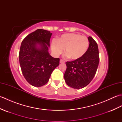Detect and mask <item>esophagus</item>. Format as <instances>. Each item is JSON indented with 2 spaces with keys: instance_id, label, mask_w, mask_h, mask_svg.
I'll list each match as a JSON object with an SVG mask.
<instances>
[{
  "instance_id": "esophagus-1",
  "label": "esophagus",
  "mask_w": 122,
  "mask_h": 122,
  "mask_svg": "<svg viewBox=\"0 0 122 122\" xmlns=\"http://www.w3.org/2000/svg\"><path fill=\"white\" fill-rule=\"evenodd\" d=\"M60 63H65V61H64L63 60H62V59H61L60 60Z\"/></svg>"
}]
</instances>
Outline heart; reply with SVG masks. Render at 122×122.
I'll return each mask as SVG.
<instances>
[{"label":"heart","instance_id":"heart-1","mask_svg":"<svg viewBox=\"0 0 122 122\" xmlns=\"http://www.w3.org/2000/svg\"><path fill=\"white\" fill-rule=\"evenodd\" d=\"M89 46V40L85 36L77 33H66L57 41L53 40L51 48L54 54L59 56L65 49L66 56L72 60L79 59L86 53Z\"/></svg>","mask_w":122,"mask_h":122}]
</instances>
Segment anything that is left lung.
<instances>
[{
	"label": "left lung",
	"mask_w": 122,
	"mask_h": 122,
	"mask_svg": "<svg viewBox=\"0 0 122 122\" xmlns=\"http://www.w3.org/2000/svg\"><path fill=\"white\" fill-rule=\"evenodd\" d=\"M89 46L84 55L79 59L67 61L64 75L67 85L79 89L86 86L94 77L100 61L98 46L91 37L88 38Z\"/></svg>",
	"instance_id": "left-lung-1"
}]
</instances>
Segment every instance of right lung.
<instances>
[{
  "mask_svg": "<svg viewBox=\"0 0 122 122\" xmlns=\"http://www.w3.org/2000/svg\"><path fill=\"white\" fill-rule=\"evenodd\" d=\"M52 33L39 29L30 33L21 42L19 59L23 76L36 87L47 83L52 72L59 65L60 59L48 52ZM40 45V47L37 46Z\"/></svg>",
  "mask_w": 122,
  "mask_h": 122,
  "instance_id": "add662e5",
  "label": "right lung"
}]
</instances>
